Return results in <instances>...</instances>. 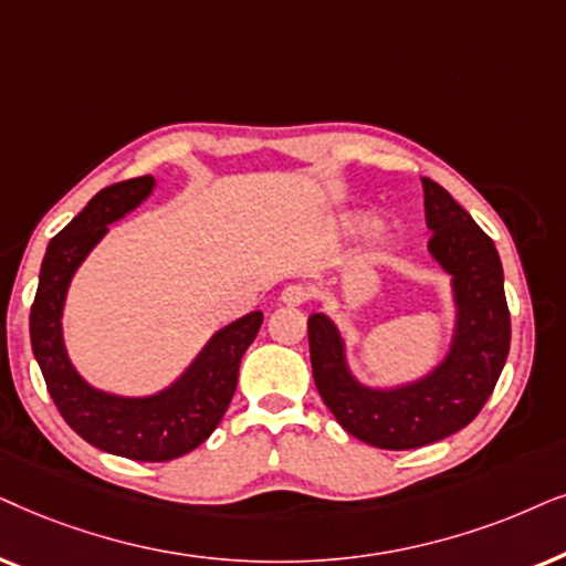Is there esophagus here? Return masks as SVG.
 <instances>
[{"label": "esophagus", "instance_id": "1", "mask_svg": "<svg viewBox=\"0 0 566 566\" xmlns=\"http://www.w3.org/2000/svg\"><path fill=\"white\" fill-rule=\"evenodd\" d=\"M279 300H282L284 305H303L307 300V290L303 287V284H287V287L282 290V295H279Z\"/></svg>", "mask_w": 566, "mask_h": 566}]
</instances>
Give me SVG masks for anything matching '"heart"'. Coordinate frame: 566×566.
I'll use <instances>...</instances> for the list:
<instances>
[{
  "instance_id": "heart-1",
  "label": "heart",
  "mask_w": 566,
  "mask_h": 566,
  "mask_svg": "<svg viewBox=\"0 0 566 566\" xmlns=\"http://www.w3.org/2000/svg\"><path fill=\"white\" fill-rule=\"evenodd\" d=\"M370 222H373L370 212H349V214H344L342 220H338V230L346 232V235H354V232L365 230ZM390 245H394V240H390L388 235H380L373 243V253L378 255V259H382V255L390 251Z\"/></svg>"
}]
</instances>
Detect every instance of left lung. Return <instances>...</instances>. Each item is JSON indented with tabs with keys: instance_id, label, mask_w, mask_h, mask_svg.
<instances>
[{
	"instance_id": "left-lung-1",
	"label": "left lung",
	"mask_w": 566,
	"mask_h": 566,
	"mask_svg": "<svg viewBox=\"0 0 566 566\" xmlns=\"http://www.w3.org/2000/svg\"><path fill=\"white\" fill-rule=\"evenodd\" d=\"M429 255L450 276L453 334L432 370L373 386L352 370L346 338L326 313L307 318L315 388L346 432L382 450H411L450 437L481 411L510 352L504 274L492 238L446 188L421 178Z\"/></svg>"
}]
</instances>
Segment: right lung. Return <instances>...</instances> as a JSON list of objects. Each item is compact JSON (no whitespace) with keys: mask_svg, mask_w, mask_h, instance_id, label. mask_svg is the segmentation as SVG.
I'll return each instance as SVG.
<instances>
[{"mask_svg":"<svg viewBox=\"0 0 566 566\" xmlns=\"http://www.w3.org/2000/svg\"><path fill=\"white\" fill-rule=\"evenodd\" d=\"M155 186L153 176H142L97 191L49 243L30 307V344L66 424L105 453L153 463L191 453L214 432L235 394L240 359L263 323V313L253 311L214 331L191 365L149 396L111 394L77 373L64 344L66 292L108 224L145 205Z\"/></svg>","mask_w":566,"mask_h":566,"instance_id":"add662e5","label":"right lung"}]
</instances>
